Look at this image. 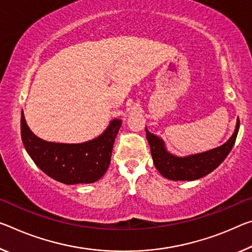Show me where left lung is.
Here are the masks:
<instances>
[{"label": "left lung", "instance_id": "1", "mask_svg": "<svg viewBox=\"0 0 252 252\" xmlns=\"http://www.w3.org/2000/svg\"><path fill=\"white\" fill-rule=\"evenodd\" d=\"M239 126H240V121L238 119L232 137L224 145L205 153L189 155L186 157H177L171 155L167 151L165 143L160 138L150 133L147 129L146 132L154 163L163 177L171 181H195L212 173L227 157L234 146Z\"/></svg>", "mask_w": 252, "mask_h": 252}]
</instances>
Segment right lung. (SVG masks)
<instances>
[{"label":"right lung","instance_id":"obj_1","mask_svg":"<svg viewBox=\"0 0 252 252\" xmlns=\"http://www.w3.org/2000/svg\"><path fill=\"white\" fill-rule=\"evenodd\" d=\"M122 121L115 119L99 137L83 143H56L33 134L21 113V138L31 159L48 176L67 185L91 184L106 173Z\"/></svg>","mask_w":252,"mask_h":252}]
</instances>
